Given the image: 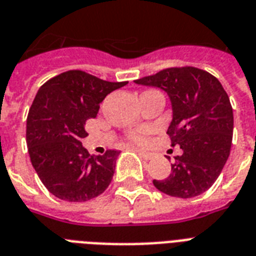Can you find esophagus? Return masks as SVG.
Segmentation results:
<instances>
[{"instance_id":"34e87169","label":"esophagus","mask_w":256,"mask_h":256,"mask_svg":"<svg viewBox=\"0 0 256 256\" xmlns=\"http://www.w3.org/2000/svg\"><path fill=\"white\" fill-rule=\"evenodd\" d=\"M138 154H140L144 160H152L154 158V152H144V150H138Z\"/></svg>"}]
</instances>
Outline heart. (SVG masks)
Instances as JSON below:
<instances>
[{
  "instance_id": "obj_1",
  "label": "heart",
  "mask_w": 256,
  "mask_h": 256,
  "mask_svg": "<svg viewBox=\"0 0 256 256\" xmlns=\"http://www.w3.org/2000/svg\"><path fill=\"white\" fill-rule=\"evenodd\" d=\"M148 134V128H140V130H136L132 134V140H136V144H144L146 142V136Z\"/></svg>"
}]
</instances>
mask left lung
Returning a JSON list of instances; mask_svg holds the SVG:
<instances>
[{
	"label": "left lung",
	"mask_w": 256,
	"mask_h": 256,
	"mask_svg": "<svg viewBox=\"0 0 256 256\" xmlns=\"http://www.w3.org/2000/svg\"><path fill=\"white\" fill-rule=\"evenodd\" d=\"M136 85L154 86L168 92L172 120L168 128L171 146H180L171 172L154 179L160 191L170 196L192 198L208 190L230 156L234 116L222 84L196 68H170L136 80Z\"/></svg>",
	"instance_id": "left-lung-1"
}]
</instances>
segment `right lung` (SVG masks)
<instances>
[{
  "mask_svg": "<svg viewBox=\"0 0 256 256\" xmlns=\"http://www.w3.org/2000/svg\"><path fill=\"white\" fill-rule=\"evenodd\" d=\"M124 85L70 70L40 88L28 114L26 144L34 170L54 196L86 202L108 187L120 152L90 156L81 140L104 96Z\"/></svg>",
  "mask_w": 256,
  "mask_h": 256,
  "instance_id": "obj_1",
  "label": "right lung"
}]
</instances>
